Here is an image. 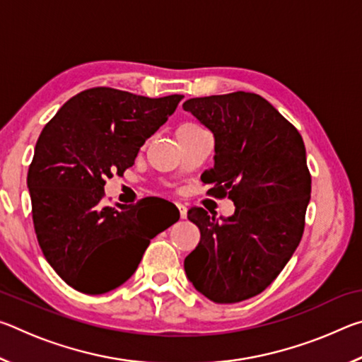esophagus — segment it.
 I'll return each mask as SVG.
<instances>
[{"label":"esophagus","instance_id":"34e87169","mask_svg":"<svg viewBox=\"0 0 362 362\" xmlns=\"http://www.w3.org/2000/svg\"><path fill=\"white\" fill-rule=\"evenodd\" d=\"M177 209L180 212V217L185 218L187 217V206L182 204V203H177Z\"/></svg>","mask_w":362,"mask_h":362}]
</instances>
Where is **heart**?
<instances>
[{
	"label": "heart",
	"instance_id": "1",
	"mask_svg": "<svg viewBox=\"0 0 362 362\" xmlns=\"http://www.w3.org/2000/svg\"><path fill=\"white\" fill-rule=\"evenodd\" d=\"M185 126H192V124H185Z\"/></svg>",
	"mask_w": 362,
	"mask_h": 362
}]
</instances>
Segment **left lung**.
<instances>
[{
    "mask_svg": "<svg viewBox=\"0 0 362 362\" xmlns=\"http://www.w3.org/2000/svg\"><path fill=\"white\" fill-rule=\"evenodd\" d=\"M214 136V168L201 175L211 194L228 196L230 217L192 207L199 244L185 259L194 289L216 303L257 296L276 279L303 235L311 177L302 136L252 93L196 97L183 103Z\"/></svg>",
    "mask_w": 362,
    "mask_h": 362,
    "instance_id": "obj_1",
    "label": "left lung"
}]
</instances>
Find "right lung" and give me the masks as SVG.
Instances as JSON below:
<instances>
[{"instance_id":"1","label":"right lung","mask_w":362,"mask_h":362,"mask_svg":"<svg viewBox=\"0 0 362 362\" xmlns=\"http://www.w3.org/2000/svg\"><path fill=\"white\" fill-rule=\"evenodd\" d=\"M182 99L93 88L65 102L42 129L27 177L35 231L47 263L73 289L99 296L119 287L153 238L179 220L150 218L146 199L108 207L102 198L105 180L134 166Z\"/></svg>"}]
</instances>
